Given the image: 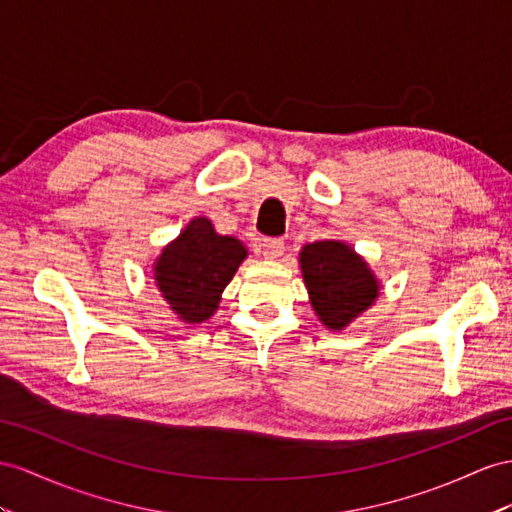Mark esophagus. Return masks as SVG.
Wrapping results in <instances>:
<instances>
[{
	"mask_svg": "<svg viewBox=\"0 0 512 512\" xmlns=\"http://www.w3.org/2000/svg\"><path fill=\"white\" fill-rule=\"evenodd\" d=\"M285 251L283 240H264L261 242V255L270 261H277Z\"/></svg>",
	"mask_w": 512,
	"mask_h": 512,
	"instance_id": "1",
	"label": "esophagus"
}]
</instances>
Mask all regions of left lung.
I'll return each instance as SVG.
<instances>
[{"label":"left lung","instance_id":"left-lung-1","mask_svg":"<svg viewBox=\"0 0 512 512\" xmlns=\"http://www.w3.org/2000/svg\"><path fill=\"white\" fill-rule=\"evenodd\" d=\"M298 264L311 309L329 331H344L381 294V283L368 261L342 240L305 244Z\"/></svg>","mask_w":512,"mask_h":512}]
</instances>
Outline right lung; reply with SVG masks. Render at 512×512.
I'll use <instances>...</instances> for the list:
<instances>
[{
	"instance_id": "1",
	"label": "right lung",
	"mask_w": 512,
	"mask_h": 512,
	"mask_svg": "<svg viewBox=\"0 0 512 512\" xmlns=\"http://www.w3.org/2000/svg\"><path fill=\"white\" fill-rule=\"evenodd\" d=\"M248 248L222 235L207 216H194L153 261V281L175 316L186 324L207 322L218 311Z\"/></svg>"
}]
</instances>
